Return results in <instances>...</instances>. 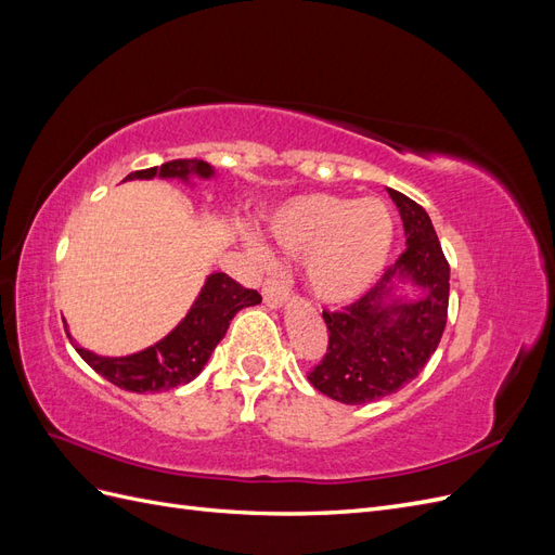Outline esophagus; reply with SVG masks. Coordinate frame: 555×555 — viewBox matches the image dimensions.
I'll return each instance as SVG.
<instances>
[{
  "instance_id": "1",
  "label": "esophagus",
  "mask_w": 555,
  "mask_h": 555,
  "mask_svg": "<svg viewBox=\"0 0 555 555\" xmlns=\"http://www.w3.org/2000/svg\"><path fill=\"white\" fill-rule=\"evenodd\" d=\"M261 294H263V304H266L268 308H280V306L284 304V300L289 298L287 284H284L282 280H268V282L263 284Z\"/></svg>"
}]
</instances>
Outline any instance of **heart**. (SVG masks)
<instances>
[{"instance_id": "obj_1", "label": "heart", "mask_w": 555, "mask_h": 555, "mask_svg": "<svg viewBox=\"0 0 555 555\" xmlns=\"http://www.w3.org/2000/svg\"><path fill=\"white\" fill-rule=\"evenodd\" d=\"M273 238L304 257L308 292L328 306H343L373 287L393 245V217L382 198L300 194L271 217ZM261 259L268 247L249 236Z\"/></svg>"}]
</instances>
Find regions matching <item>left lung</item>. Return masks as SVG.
<instances>
[{"label": "left lung", "mask_w": 555, "mask_h": 555, "mask_svg": "<svg viewBox=\"0 0 555 555\" xmlns=\"http://www.w3.org/2000/svg\"><path fill=\"white\" fill-rule=\"evenodd\" d=\"M405 227V251L375 289L338 312L324 310L328 351L308 373L324 396L363 405L400 391L435 354L447 326L449 263L428 212L386 188Z\"/></svg>", "instance_id": "1"}]
</instances>
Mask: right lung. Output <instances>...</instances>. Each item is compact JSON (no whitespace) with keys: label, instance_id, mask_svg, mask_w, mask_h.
I'll list each match as a JSON object with an SVG mask.
<instances>
[{"label":"right lung","instance_id":"right-lung-1","mask_svg":"<svg viewBox=\"0 0 555 555\" xmlns=\"http://www.w3.org/2000/svg\"><path fill=\"white\" fill-rule=\"evenodd\" d=\"M157 176L164 180L192 184V178H215V169L201 159H173L162 166H153V169L133 171L125 180H153ZM257 304H261V296L255 289L241 287L227 273H210L188 314L159 343L127 357H99L78 345L76 351L92 371L125 391H169L180 384L192 382L204 371L212 349L224 338L231 319L236 317L238 310ZM66 335H69V331H66ZM69 340H74L72 335Z\"/></svg>","mask_w":555,"mask_h":555}]
</instances>
